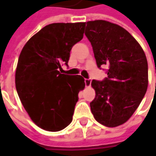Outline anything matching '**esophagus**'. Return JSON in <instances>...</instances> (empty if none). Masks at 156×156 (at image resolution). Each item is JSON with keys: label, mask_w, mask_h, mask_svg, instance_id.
<instances>
[{"label": "esophagus", "mask_w": 156, "mask_h": 156, "mask_svg": "<svg viewBox=\"0 0 156 156\" xmlns=\"http://www.w3.org/2000/svg\"><path fill=\"white\" fill-rule=\"evenodd\" d=\"M84 82H85V86L86 87H90V85H91V80L90 79H85Z\"/></svg>", "instance_id": "1"}]
</instances>
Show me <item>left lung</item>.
<instances>
[{"label":"left lung","instance_id":"obj_1","mask_svg":"<svg viewBox=\"0 0 156 156\" xmlns=\"http://www.w3.org/2000/svg\"><path fill=\"white\" fill-rule=\"evenodd\" d=\"M85 34L91 42L97 67H108V77L91 82L95 90L91 112L106 127L120 126L132 116L147 92L145 53L126 29L109 21H87Z\"/></svg>","mask_w":156,"mask_h":156}]
</instances>
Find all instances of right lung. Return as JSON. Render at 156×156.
Listing matches in <instances>:
<instances>
[{"label":"right lung","mask_w":156,"mask_h":156,"mask_svg":"<svg viewBox=\"0 0 156 156\" xmlns=\"http://www.w3.org/2000/svg\"><path fill=\"white\" fill-rule=\"evenodd\" d=\"M86 22L52 23L23 47L15 71V87L31 120L56 132L73 120L78 94L85 87L81 75L61 74L73 46L83 38Z\"/></svg>","instance_id":"obj_1"}]
</instances>
